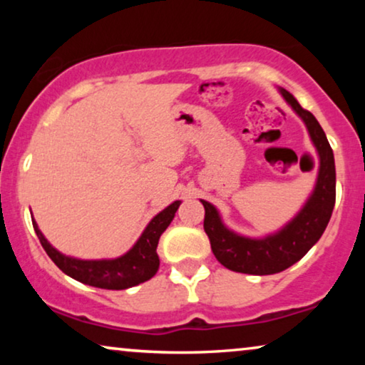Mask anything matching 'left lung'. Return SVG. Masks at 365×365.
Instances as JSON below:
<instances>
[{"mask_svg": "<svg viewBox=\"0 0 365 365\" xmlns=\"http://www.w3.org/2000/svg\"><path fill=\"white\" fill-rule=\"evenodd\" d=\"M281 94L306 124L309 136L317 149L319 174L316 187L291 222H287L281 231L262 239L244 237L232 232L224 226L217 209L201 199L206 211L204 231L211 242L214 256L224 267L234 272L267 276L291 267L321 239L336 204V164L326 133L314 114L304 109L291 93L281 89Z\"/></svg>", "mask_w": 365, "mask_h": 365, "instance_id": "8db88e82", "label": "left lung"}]
</instances>
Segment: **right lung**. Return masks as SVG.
Here are the masks:
<instances>
[{
	"mask_svg": "<svg viewBox=\"0 0 365 365\" xmlns=\"http://www.w3.org/2000/svg\"><path fill=\"white\" fill-rule=\"evenodd\" d=\"M179 204H181V201H174L166 209H163L158 216H154L151 222L148 224V227L144 229L141 237L138 239V242L124 256L116 259L83 261V259L68 257L56 251L46 241V237L39 231L36 221H33V227L44 251L64 274H68L69 277L76 279L79 282L88 284V286L121 291V289H128L149 281L158 272L159 257L156 249L159 237L171 224Z\"/></svg>",
	"mask_w": 365,
	"mask_h": 365,
	"instance_id": "right-lung-1",
	"label": "right lung"
}]
</instances>
